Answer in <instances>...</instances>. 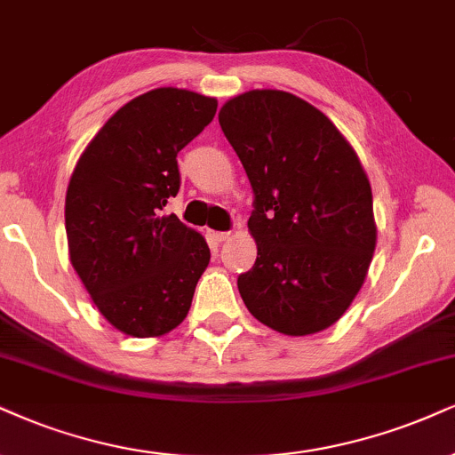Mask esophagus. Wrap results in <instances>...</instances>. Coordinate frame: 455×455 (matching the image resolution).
Returning a JSON list of instances; mask_svg holds the SVG:
<instances>
[{
	"label": "esophagus",
	"mask_w": 455,
	"mask_h": 455,
	"mask_svg": "<svg viewBox=\"0 0 455 455\" xmlns=\"http://www.w3.org/2000/svg\"><path fill=\"white\" fill-rule=\"evenodd\" d=\"M209 236H211V240L215 244H221L223 240H226L228 236H229V232H209Z\"/></svg>",
	"instance_id": "obj_1"
}]
</instances>
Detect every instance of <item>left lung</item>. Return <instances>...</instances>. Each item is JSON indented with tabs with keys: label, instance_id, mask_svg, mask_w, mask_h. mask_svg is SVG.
<instances>
[{
	"label": "left lung",
	"instance_id": "obj_1",
	"mask_svg": "<svg viewBox=\"0 0 455 455\" xmlns=\"http://www.w3.org/2000/svg\"><path fill=\"white\" fill-rule=\"evenodd\" d=\"M219 124L253 188L257 259L238 276L244 306L284 335L327 329L347 310L375 251L371 185L323 111L283 91H251Z\"/></svg>",
	"mask_w": 455,
	"mask_h": 455
}]
</instances>
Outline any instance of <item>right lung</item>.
I'll return each instance as SVG.
<instances>
[{
  "instance_id": "obj_1",
  "label": "right lung",
  "mask_w": 455,
  "mask_h": 455,
  "mask_svg": "<svg viewBox=\"0 0 455 455\" xmlns=\"http://www.w3.org/2000/svg\"><path fill=\"white\" fill-rule=\"evenodd\" d=\"M217 100L156 88L117 109L88 143L65 200L71 263L122 333L156 338L188 316L211 249L177 215V154L215 117Z\"/></svg>"
}]
</instances>
